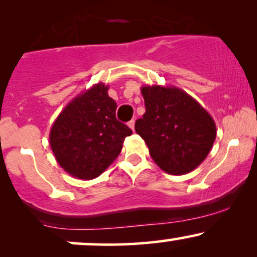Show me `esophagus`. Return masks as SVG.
Here are the masks:
<instances>
[{
    "instance_id": "1",
    "label": "esophagus",
    "mask_w": 257,
    "mask_h": 257,
    "mask_svg": "<svg viewBox=\"0 0 257 257\" xmlns=\"http://www.w3.org/2000/svg\"><path fill=\"white\" fill-rule=\"evenodd\" d=\"M128 125H129V128L132 129V131H134V126H135V119H132L131 122L128 123Z\"/></svg>"
}]
</instances>
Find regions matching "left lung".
I'll return each mask as SVG.
<instances>
[{"label": "left lung", "mask_w": 257, "mask_h": 257, "mask_svg": "<svg viewBox=\"0 0 257 257\" xmlns=\"http://www.w3.org/2000/svg\"><path fill=\"white\" fill-rule=\"evenodd\" d=\"M146 112L135 122L155 163L163 172L184 175L202 163L216 138L213 117L178 87L144 85Z\"/></svg>", "instance_id": "1"}]
</instances>
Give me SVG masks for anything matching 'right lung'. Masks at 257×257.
<instances>
[{
  "label": "right lung",
  "instance_id": "1",
  "mask_svg": "<svg viewBox=\"0 0 257 257\" xmlns=\"http://www.w3.org/2000/svg\"><path fill=\"white\" fill-rule=\"evenodd\" d=\"M100 82L69 102L53 123L49 144L67 174L81 180L98 178L118 157L132 131L116 118L117 104Z\"/></svg>",
  "mask_w": 257,
  "mask_h": 257
}]
</instances>
